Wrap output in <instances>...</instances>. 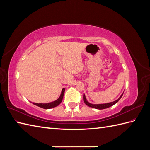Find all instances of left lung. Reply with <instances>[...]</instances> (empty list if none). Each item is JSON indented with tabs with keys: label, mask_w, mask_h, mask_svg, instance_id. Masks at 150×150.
<instances>
[{
	"label": "left lung",
	"mask_w": 150,
	"mask_h": 150,
	"mask_svg": "<svg viewBox=\"0 0 150 150\" xmlns=\"http://www.w3.org/2000/svg\"><path fill=\"white\" fill-rule=\"evenodd\" d=\"M124 93V92H123ZM123 93H122V94L120 96V98L116 99V100L112 101V102H110V103H104V104H92L89 102L88 101L87 99H86V97L85 96V94H84V101L85 103V104L86 105L89 106V107H91L95 109H97V110H103V109H106L110 108L112 106L114 105L116 103H117L119 101L120 99L121 98V97L122 96V94H123Z\"/></svg>",
	"instance_id": "left-lung-1"
}]
</instances>
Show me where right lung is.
Returning a JSON list of instances; mask_svg holds the SVG:
<instances>
[{
    "mask_svg": "<svg viewBox=\"0 0 150 150\" xmlns=\"http://www.w3.org/2000/svg\"><path fill=\"white\" fill-rule=\"evenodd\" d=\"M64 91H65V88H63L61 91V93L60 96L59 97L58 99H57L56 101H52V102H50V103H33V104H34V105L39 106L40 108H42L44 109H51L54 107L57 106L59 104H60V103L62 102V98L63 96H64Z\"/></svg>",
    "mask_w": 150,
    "mask_h": 150,
    "instance_id": "obj_1",
    "label": "right lung"
}]
</instances>
